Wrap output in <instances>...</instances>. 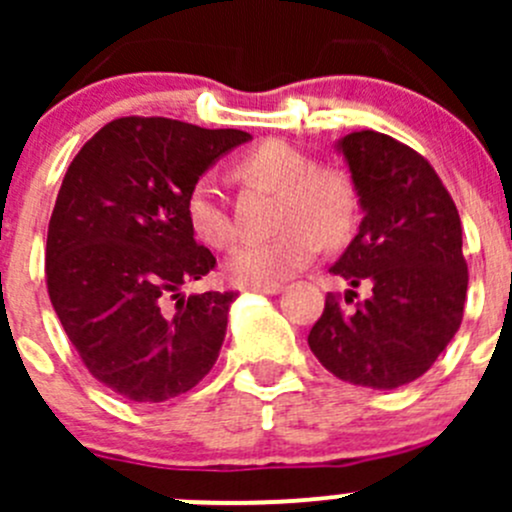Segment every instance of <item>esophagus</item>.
Here are the masks:
<instances>
[{"label":"esophagus","instance_id":"esophagus-1","mask_svg":"<svg viewBox=\"0 0 512 512\" xmlns=\"http://www.w3.org/2000/svg\"><path fill=\"white\" fill-rule=\"evenodd\" d=\"M282 285H262V287H252V292H260V294H280Z\"/></svg>","mask_w":512,"mask_h":512}]
</instances>
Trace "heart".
<instances>
[{"instance_id": "heart-1", "label": "heart", "mask_w": 512, "mask_h": 512, "mask_svg": "<svg viewBox=\"0 0 512 512\" xmlns=\"http://www.w3.org/2000/svg\"><path fill=\"white\" fill-rule=\"evenodd\" d=\"M250 183L280 193L277 220L280 235L270 240L242 242L230 252L225 275L235 285H280L314 260L319 240L339 245L356 223V190L352 180L332 168H317L314 160L285 141L260 143L237 165ZM185 218L205 245L223 250L235 240L227 205L213 175H200L185 195Z\"/></svg>"}]
</instances>
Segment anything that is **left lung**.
<instances>
[{
  "mask_svg": "<svg viewBox=\"0 0 512 512\" xmlns=\"http://www.w3.org/2000/svg\"><path fill=\"white\" fill-rule=\"evenodd\" d=\"M334 148L347 160L364 218L329 267L352 289L344 299L327 294L307 342L337 379L399 389L426 374L461 327L468 289L461 218L436 170L404 143L356 131ZM359 284L372 294L352 308Z\"/></svg>",
  "mask_w": 512,
  "mask_h": 512,
  "instance_id": "1",
  "label": "left lung"
}]
</instances>
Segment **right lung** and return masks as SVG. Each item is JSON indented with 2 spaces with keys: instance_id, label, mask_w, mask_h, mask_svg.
<instances>
[{
  "instance_id": "right-lung-1",
  "label": "right lung",
  "mask_w": 512,
  "mask_h": 512,
  "mask_svg": "<svg viewBox=\"0 0 512 512\" xmlns=\"http://www.w3.org/2000/svg\"><path fill=\"white\" fill-rule=\"evenodd\" d=\"M247 141L235 128L128 116L71 160L46 235V285L66 337L113 394L160 404L218 361L237 292H183L215 267L185 195Z\"/></svg>"
}]
</instances>
